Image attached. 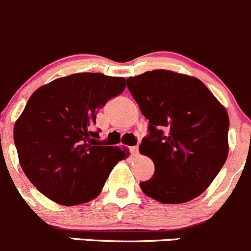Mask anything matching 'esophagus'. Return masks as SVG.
<instances>
[{"instance_id":"34e87169","label":"esophagus","mask_w":251,"mask_h":251,"mask_svg":"<svg viewBox=\"0 0 251 251\" xmlns=\"http://www.w3.org/2000/svg\"><path fill=\"white\" fill-rule=\"evenodd\" d=\"M130 151H131V153L133 154V156H136V154L139 153V147H137V146H133V147H131V149H130Z\"/></svg>"}]
</instances>
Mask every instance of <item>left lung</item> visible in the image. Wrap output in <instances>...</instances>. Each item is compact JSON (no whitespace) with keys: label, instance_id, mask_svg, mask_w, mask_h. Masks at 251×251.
Instances as JSON below:
<instances>
[{"label":"left lung","instance_id":"left-lung-1","mask_svg":"<svg viewBox=\"0 0 251 251\" xmlns=\"http://www.w3.org/2000/svg\"><path fill=\"white\" fill-rule=\"evenodd\" d=\"M127 88L149 120L139 149L153 161L154 173L140 182L142 192L165 204L197 198L228 157L226 107L202 81L171 70L131 76Z\"/></svg>","mask_w":251,"mask_h":251}]
</instances>
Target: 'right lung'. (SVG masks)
<instances>
[{
    "mask_svg": "<svg viewBox=\"0 0 251 251\" xmlns=\"http://www.w3.org/2000/svg\"><path fill=\"white\" fill-rule=\"evenodd\" d=\"M126 80L101 73H78L37 89L15 124L21 167L33 186L62 205L94 200L110 172L128 152L102 146L91 126Z\"/></svg>",
    "mask_w": 251,
    "mask_h": 251,
    "instance_id": "1",
    "label": "right lung"
}]
</instances>
